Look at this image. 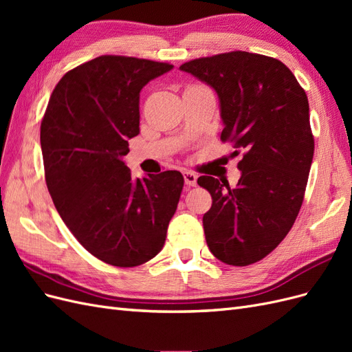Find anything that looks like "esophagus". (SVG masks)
<instances>
[{
	"mask_svg": "<svg viewBox=\"0 0 352 352\" xmlns=\"http://www.w3.org/2000/svg\"><path fill=\"white\" fill-rule=\"evenodd\" d=\"M184 179H185L186 186H195L197 185V175L192 173V172H185Z\"/></svg>",
	"mask_w": 352,
	"mask_h": 352,
	"instance_id": "1",
	"label": "esophagus"
}]
</instances>
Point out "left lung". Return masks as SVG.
<instances>
[{
    "label": "left lung",
    "instance_id": "obj_1",
    "mask_svg": "<svg viewBox=\"0 0 352 352\" xmlns=\"http://www.w3.org/2000/svg\"><path fill=\"white\" fill-rule=\"evenodd\" d=\"M179 69L217 92L220 140L242 154L235 189L228 180L198 177L212 199L202 217L208 248L230 265L257 263L283 241L302 206L314 154L305 91L282 61L247 51Z\"/></svg>",
    "mask_w": 352,
    "mask_h": 352
}]
</instances>
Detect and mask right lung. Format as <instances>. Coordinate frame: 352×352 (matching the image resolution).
<instances>
[{
	"label": "right lung",
	"instance_id": "obj_1",
	"mask_svg": "<svg viewBox=\"0 0 352 352\" xmlns=\"http://www.w3.org/2000/svg\"><path fill=\"white\" fill-rule=\"evenodd\" d=\"M168 63L101 56L74 67L51 94L41 148L52 202L82 247L98 260L135 267L162 251L177 208V170L132 179L123 162L140 133V94Z\"/></svg>",
	"mask_w": 352,
	"mask_h": 352
}]
</instances>
